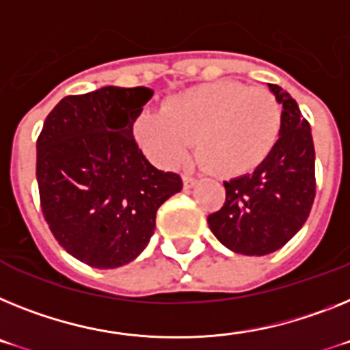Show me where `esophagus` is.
Here are the masks:
<instances>
[{
  "instance_id": "34e87169",
  "label": "esophagus",
  "mask_w": 350,
  "mask_h": 350,
  "mask_svg": "<svg viewBox=\"0 0 350 350\" xmlns=\"http://www.w3.org/2000/svg\"><path fill=\"white\" fill-rule=\"evenodd\" d=\"M183 183H185V189H192L193 185L198 183V178H193L190 174H183Z\"/></svg>"
}]
</instances>
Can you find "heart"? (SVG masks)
<instances>
[{
    "label": "heart",
    "mask_w": 350,
    "mask_h": 350,
    "mask_svg": "<svg viewBox=\"0 0 350 350\" xmlns=\"http://www.w3.org/2000/svg\"><path fill=\"white\" fill-rule=\"evenodd\" d=\"M283 130L274 94L219 80L183 90L161 111H144L135 131L158 163L176 165L196 144L199 160L219 176H237L267 160Z\"/></svg>",
    "instance_id": "1"
}]
</instances>
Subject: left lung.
<instances>
[{
    "label": "left lung",
    "instance_id": "1",
    "mask_svg": "<svg viewBox=\"0 0 350 350\" xmlns=\"http://www.w3.org/2000/svg\"><path fill=\"white\" fill-rule=\"evenodd\" d=\"M283 105V130L267 160L251 174L224 181L226 202L208 215L220 243L245 256L278 251L297 233L315 199V148L295 99L269 83Z\"/></svg>",
    "mask_w": 350,
    "mask_h": 350
}]
</instances>
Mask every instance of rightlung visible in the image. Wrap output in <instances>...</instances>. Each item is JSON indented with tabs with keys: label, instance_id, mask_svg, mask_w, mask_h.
Segmentation results:
<instances>
[{
	"label": "right lung",
	"instance_id": "add662e5",
	"mask_svg": "<svg viewBox=\"0 0 350 350\" xmlns=\"http://www.w3.org/2000/svg\"><path fill=\"white\" fill-rule=\"evenodd\" d=\"M148 87H103L67 96L37 139L40 206L53 237L96 269L126 265L154 233L158 208L181 190L176 172L152 167L133 137Z\"/></svg>",
	"mask_w": 350,
	"mask_h": 350
}]
</instances>
